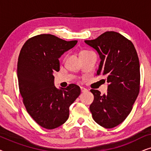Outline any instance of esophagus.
Wrapping results in <instances>:
<instances>
[{
    "label": "esophagus",
    "mask_w": 151,
    "mask_h": 151,
    "mask_svg": "<svg viewBox=\"0 0 151 151\" xmlns=\"http://www.w3.org/2000/svg\"><path fill=\"white\" fill-rule=\"evenodd\" d=\"M80 90H81V91L83 93V92H86L87 91V89H86V88H85L84 87H82V86H81V87H80Z\"/></svg>",
    "instance_id": "34e87169"
}]
</instances>
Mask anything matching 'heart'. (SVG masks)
I'll list each match as a JSON object with an SVG mask.
<instances>
[{
	"instance_id": "b5f03b06",
	"label": "heart",
	"mask_w": 151,
	"mask_h": 151,
	"mask_svg": "<svg viewBox=\"0 0 151 151\" xmlns=\"http://www.w3.org/2000/svg\"><path fill=\"white\" fill-rule=\"evenodd\" d=\"M92 51H88V50H82L80 52V56H82V55H86L87 54V53H91Z\"/></svg>"
}]
</instances>
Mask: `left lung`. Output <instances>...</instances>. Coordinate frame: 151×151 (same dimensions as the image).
Here are the masks:
<instances>
[{
    "instance_id": "obj_1",
    "label": "left lung",
    "mask_w": 151,
    "mask_h": 151,
    "mask_svg": "<svg viewBox=\"0 0 151 151\" xmlns=\"http://www.w3.org/2000/svg\"><path fill=\"white\" fill-rule=\"evenodd\" d=\"M85 43L98 51L101 59L97 76H104L107 93L91 89L94 100L90 111L96 123L112 129L127 118L139 92V62L131 40L115 32H106ZM105 81V80H104Z\"/></svg>"
}]
</instances>
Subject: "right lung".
I'll return each mask as SVG.
<instances>
[{"label":"right lung","mask_w":151,"mask_h":151,"mask_svg":"<svg viewBox=\"0 0 151 151\" xmlns=\"http://www.w3.org/2000/svg\"><path fill=\"white\" fill-rule=\"evenodd\" d=\"M77 42L40 34L28 39L20 50L17 76L22 102L30 116L45 129L63 124L69 118V106L80 94L75 84L57 88L53 75L60 71L59 58Z\"/></svg>","instance_id":"obj_1"}]
</instances>
